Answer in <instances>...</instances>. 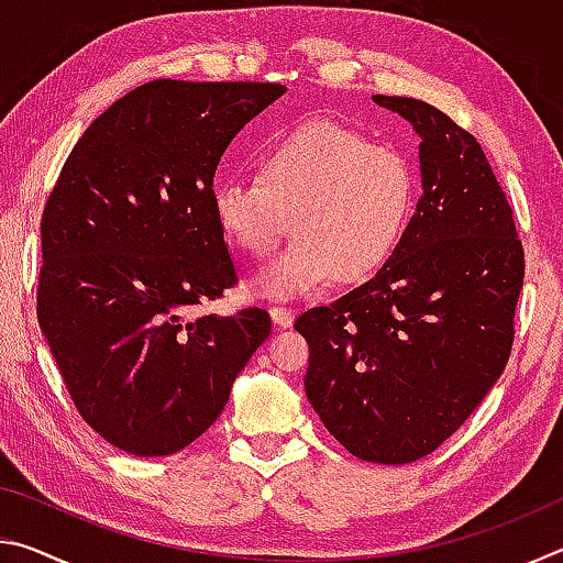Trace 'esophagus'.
I'll return each mask as SVG.
<instances>
[{"label":"esophagus","instance_id":"obj_1","mask_svg":"<svg viewBox=\"0 0 563 563\" xmlns=\"http://www.w3.org/2000/svg\"><path fill=\"white\" fill-rule=\"evenodd\" d=\"M271 318L278 328H290L295 322V312L288 308H271Z\"/></svg>","mask_w":563,"mask_h":563}]
</instances>
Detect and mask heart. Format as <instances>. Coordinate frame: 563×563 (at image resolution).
<instances>
[{
    "instance_id": "heart-1",
    "label": "heart",
    "mask_w": 563,
    "mask_h": 563,
    "mask_svg": "<svg viewBox=\"0 0 563 563\" xmlns=\"http://www.w3.org/2000/svg\"><path fill=\"white\" fill-rule=\"evenodd\" d=\"M417 178L402 151L335 121H302L263 151L258 176L213 186V216L228 241L265 258L255 275L271 298H298L335 278L360 283L393 258L415 213Z\"/></svg>"
}]
</instances>
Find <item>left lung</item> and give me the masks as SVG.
Segmentation results:
<instances>
[{
	"instance_id": "obj_1",
	"label": "left lung",
	"mask_w": 563,
	"mask_h": 563,
	"mask_svg": "<svg viewBox=\"0 0 563 563\" xmlns=\"http://www.w3.org/2000/svg\"><path fill=\"white\" fill-rule=\"evenodd\" d=\"M419 136L422 196L373 280L295 320L305 395L350 454L407 464L434 452L507 367L523 247L470 131L430 103L373 97Z\"/></svg>"
}]
</instances>
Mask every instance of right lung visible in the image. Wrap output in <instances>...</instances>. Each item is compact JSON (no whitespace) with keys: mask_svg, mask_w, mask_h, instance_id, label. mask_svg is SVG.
Wrapping results in <instances>:
<instances>
[{"mask_svg":"<svg viewBox=\"0 0 563 563\" xmlns=\"http://www.w3.org/2000/svg\"><path fill=\"white\" fill-rule=\"evenodd\" d=\"M283 84L156 79L84 131L42 216L36 316L79 415L109 444L166 456L196 442L263 340L261 308L190 310L238 283L213 176Z\"/></svg>","mask_w":563,"mask_h":563,"instance_id":"add662e5","label":"right lung"}]
</instances>
